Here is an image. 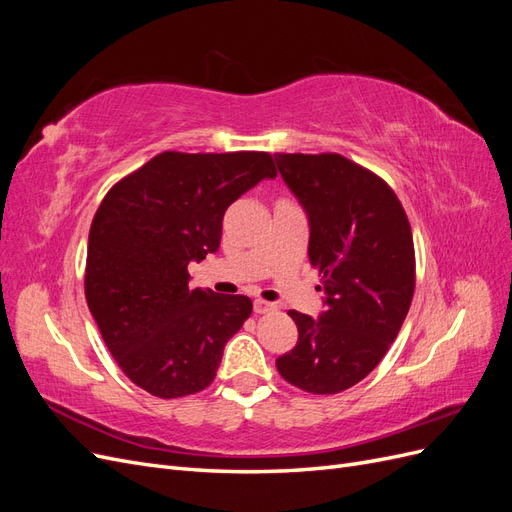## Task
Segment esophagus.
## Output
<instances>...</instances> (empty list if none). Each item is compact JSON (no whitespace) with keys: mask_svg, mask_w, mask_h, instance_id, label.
<instances>
[{"mask_svg":"<svg viewBox=\"0 0 512 512\" xmlns=\"http://www.w3.org/2000/svg\"><path fill=\"white\" fill-rule=\"evenodd\" d=\"M273 309H275V305L265 301V299H256L254 301V312L256 314H269V312H273Z\"/></svg>","mask_w":512,"mask_h":512,"instance_id":"1","label":"esophagus"}]
</instances>
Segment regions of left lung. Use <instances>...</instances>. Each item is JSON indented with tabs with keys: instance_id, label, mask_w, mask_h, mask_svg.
Masks as SVG:
<instances>
[{
	"instance_id": "1",
	"label": "left lung",
	"mask_w": 512,
	"mask_h": 512,
	"mask_svg": "<svg viewBox=\"0 0 512 512\" xmlns=\"http://www.w3.org/2000/svg\"><path fill=\"white\" fill-rule=\"evenodd\" d=\"M309 218V262L322 277L324 312L290 309L299 342L275 361L280 376L312 395L342 393L384 359L416 286L408 215L393 188L339 153H275Z\"/></svg>"
}]
</instances>
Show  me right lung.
Returning a JSON list of instances; mask_svg holds the SVG:
<instances>
[{
	"instance_id": "obj_1",
	"label": "right lung",
	"mask_w": 512,
	"mask_h": 512,
	"mask_svg": "<svg viewBox=\"0 0 512 512\" xmlns=\"http://www.w3.org/2000/svg\"><path fill=\"white\" fill-rule=\"evenodd\" d=\"M275 175L267 151H162L102 198L85 299L108 352L143 391L177 399L213 382L252 299L190 288L188 265L218 252L226 209Z\"/></svg>"
}]
</instances>
